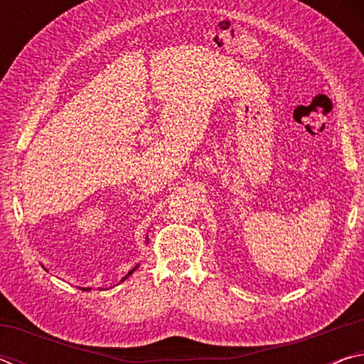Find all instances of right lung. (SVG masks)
I'll use <instances>...</instances> for the list:
<instances>
[{
	"label": "right lung",
	"mask_w": 364,
	"mask_h": 364,
	"mask_svg": "<svg viewBox=\"0 0 364 364\" xmlns=\"http://www.w3.org/2000/svg\"><path fill=\"white\" fill-rule=\"evenodd\" d=\"M136 268H138V267H134L133 269H130V271H128V274H127V276H125V278H123L122 281H125V279L128 278V276H130V274H133V271H134V269H136ZM80 289H82V291H91V287H80Z\"/></svg>",
	"instance_id": "1"
}]
</instances>
